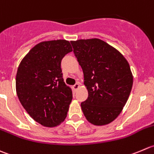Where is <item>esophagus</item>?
I'll return each instance as SVG.
<instances>
[{
  "instance_id": "obj_1",
  "label": "esophagus",
  "mask_w": 154,
  "mask_h": 154,
  "mask_svg": "<svg viewBox=\"0 0 154 154\" xmlns=\"http://www.w3.org/2000/svg\"><path fill=\"white\" fill-rule=\"evenodd\" d=\"M79 87H80V85H79V83H76V84H75L73 86H72V88H73V89L75 90V91H77V90L79 89Z\"/></svg>"
}]
</instances>
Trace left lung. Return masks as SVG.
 <instances>
[{"mask_svg":"<svg viewBox=\"0 0 154 154\" xmlns=\"http://www.w3.org/2000/svg\"><path fill=\"white\" fill-rule=\"evenodd\" d=\"M70 42L88 91V99L81 103L85 118L97 126L112 122L121 114L132 90L133 78L128 62L101 39Z\"/></svg>","mask_w":154,"mask_h":154,"instance_id":"8db88e82","label":"left lung"}]
</instances>
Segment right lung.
Returning a JSON list of instances; mask_svg holds the SVG:
<instances>
[{
	"mask_svg": "<svg viewBox=\"0 0 154 154\" xmlns=\"http://www.w3.org/2000/svg\"><path fill=\"white\" fill-rule=\"evenodd\" d=\"M69 41H45L35 45L21 61L16 79V93L30 117L47 127L64 121L72 99L63 82L61 60L72 51Z\"/></svg>",
	"mask_w": 154,
	"mask_h": 154,
	"instance_id": "obj_1",
	"label": "right lung"
}]
</instances>
